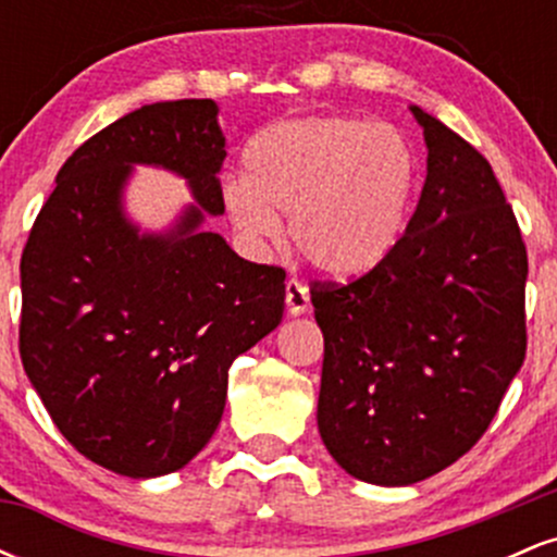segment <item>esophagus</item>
I'll use <instances>...</instances> for the list:
<instances>
[{
  "instance_id": "esophagus-1",
  "label": "esophagus",
  "mask_w": 557,
  "mask_h": 557,
  "mask_svg": "<svg viewBox=\"0 0 557 557\" xmlns=\"http://www.w3.org/2000/svg\"><path fill=\"white\" fill-rule=\"evenodd\" d=\"M309 287L304 283H298L296 277L287 280L285 283V306H287V314L290 317H300L309 311Z\"/></svg>"
}]
</instances>
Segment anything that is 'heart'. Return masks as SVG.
<instances>
[{
    "label": "heart",
    "instance_id": "obj_1",
    "mask_svg": "<svg viewBox=\"0 0 557 557\" xmlns=\"http://www.w3.org/2000/svg\"><path fill=\"white\" fill-rule=\"evenodd\" d=\"M246 175L222 183V207L243 238L293 246L330 277H361L395 251L411 216L419 159L395 127L306 117L259 133Z\"/></svg>",
    "mask_w": 557,
    "mask_h": 557
}]
</instances>
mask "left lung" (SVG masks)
Masks as SVG:
<instances>
[{
  "instance_id": "8db88e82",
  "label": "left lung",
  "mask_w": 557,
  "mask_h": 557,
  "mask_svg": "<svg viewBox=\"0 0 557 557\" xmlns=\"http://www.w3.org/2000/svg\"><path fill=\"white\" fill-rule=\"evenodd\" d=\"M426 181L395 251L356 283L314 285L324 335L317 424L341 469L406 487L456 463L527 356V248L495 172L411 104Z\"/></svg>"
}]
</instances>
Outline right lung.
<instances>
[{
  "label": "right lung",
  "instance_id": "1",
  "mask_svg": "<svg viewBox=\"0 0 557 557\" xmlns=\"http://www.w3.org/2000/svg\"><path fill=\"white\" fill-rule=\"evenodd\" d=\"M212 99L157 101L88 138L57 172L21 259V359L57 430L131 479L172 474L220 426L227 369L283 319L285 272L240 259L225 214ZM136 163L183 176L168 231L124 212Z\"/></svg>",
  "mask_w": 557,
  "mask_h": 557
}]
</instances>
